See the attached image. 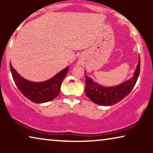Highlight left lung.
Listing matches in <instances>:
<instances>
[{
  "label": "left lung",
  "instance_id": "1",
  "mask_svg": "<svg viewBox=\"0 0 153 153\" xmlns=\"http://www.w3.org/2000/svg\"><path fill=\"white\" fill-rule=\"evenodd\" d=\"M140 72V58H139L135 73L131 79L119 85L108 87L97 84L85 74L86 86L84 91L86 96L95 104L102 106L113 105L124 99L133 90L138 79Z\"/></svg>",
  "mask_w": 153,
  "mask_h": 153
}]
</instances>
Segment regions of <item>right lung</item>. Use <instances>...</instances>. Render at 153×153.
I'll return each mask as SVG.
<instances>
[{"instance_id": "obj_1", "label": "right lung", "mask_w": 153, "mask_h": 153, "mask_svg": "<svg viewBox=\"0 0 153 153\" xmlns=\"http://www.w3.org/2000/svg\"><path fill=\"white\" fill-rule=\"evenodd\" d=\"M69 68L68 66L48 80L34 82L23 78L10 64L11 75L18 89L27 99L37 104L51 101L58 96L63 79L69 71Z\"/></svg>"}]
</instances>
